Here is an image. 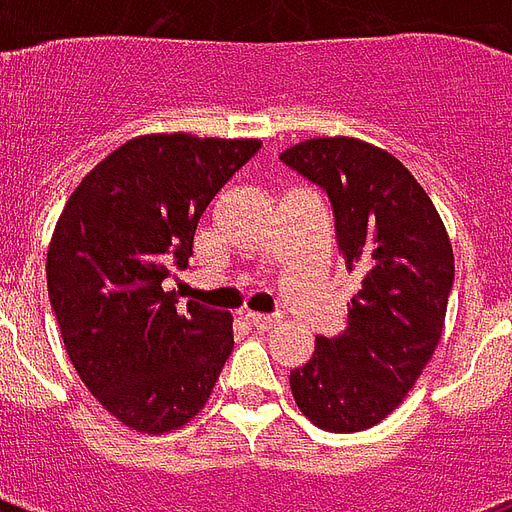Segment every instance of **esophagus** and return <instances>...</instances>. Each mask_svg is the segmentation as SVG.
I'll return each instance as SVG.
<instances>
[{
	"mask_svg": "<svg viewBox=\"0 0 512 512\" xmlns=\"http://www.w3.org/2000/svg\"><path fill=\"white\" fill-rule=\"evenodd\" d=\"M247 319L257 329H273L279 324V316H271V313H247Z\"/></svg>",
	"mask_w": 512,
	"mask_h": 512,
	"instance_id": "34e87169",
	"label": "esophagus"
}]
</instances>
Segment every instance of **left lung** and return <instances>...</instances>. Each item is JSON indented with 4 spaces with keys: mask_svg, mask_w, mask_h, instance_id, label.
I'll use <instances>...</instances> for the list:
<instances>
[{
    "mask_svg": "<svg viewBox=\"0 0 512 512\" xmlns=\"http://www.w3.org/2000/svg\"><path fill=\"white\" fill-rule=\"evenodd\" d=\"M281 162L327 193L345 265L361 276L348 329L316 337L311 361L289 374L292 396L313 425L358 433L404 401L441 340L452 244L425 188L382 148L313 138Z\"/></svg>",
    "mask_w": 512,
    "mask_h": 512,
    "instance_id": "obj_1",
    "label": "left lung"
}]
</instances>
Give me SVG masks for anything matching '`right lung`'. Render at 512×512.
<instances>
[{
	"label": "right lung",
	"instance_id": "obj_1",
	"mask_svg": "<svg viewBox=\"0 0 512 512\" xmlns=\"http://www.w3.org/2000/svg\"><path fill=\"white\" fill-rule=\"evenodd\" d=\"M260 140L143 135L84 177L47 252V292L82 382L116 420L167 433L207 404L233 350V319L162 281L185 271L215 193Z\"/></svg>",
	"mask_w": 512,
	"mask_h": 512
}]
</instances>
